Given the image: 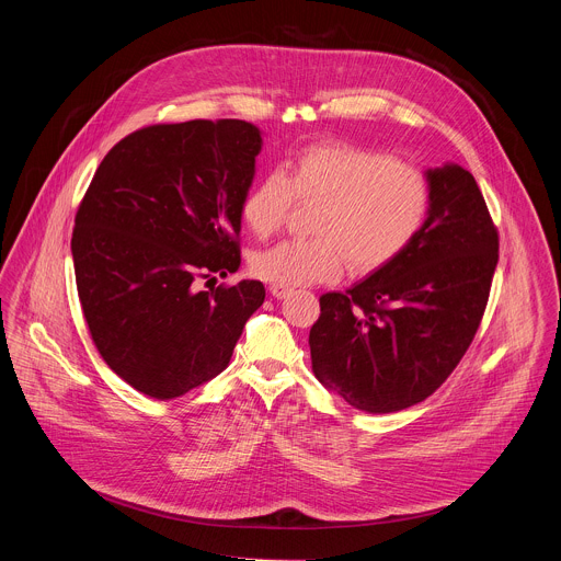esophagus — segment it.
<instances>
[{"mask_svg":"<svg viewBox=\"0 0 561 561\" xmlns=\"http://www.w3.org/2000/svg\"><path fill=\"white\" fill-rule=\"evenodd\" d=\"M290 293H293L290 286H284V284H273V286H271V295L277 297V299H284V297L290 295Z\"/></svg>","mask_w":561,"mask_h":561,"instance_id":"1","label":"esophagus"}]
</instances>
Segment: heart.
<instances>
[{
    "label": "heart",
    "mask_w": 561,
    "mask_h": 561,
    "mask_svg": "<svg viewBox=\"0 0 561 561\" xmlns=\"http://www.w3.org/2000/svg\"><path fill=\"white\" fill-rule=\"evenodd\" d=\"M317 204L312 239H290L260 251L251 271L273 284L335 282L348 262L353 275H373L402 257L422 234L433 191L426 173L383 150L312 144L255 182L242 202L253 234H275L290 208Z\"/></svg>",
    "instance_id": "b5f03b06"
}]
</instances>
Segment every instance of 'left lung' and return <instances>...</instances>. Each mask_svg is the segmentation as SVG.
I'll return each mask as SVG.
<instances>
[{"label":"left lung","instance_id":"8db88e82","mask_svg":"<svg viewBox=\"0 0 561 561\" xmlns=\"http://www.w3.org/2000/svg\"><path fill=\"white\" fill-rule=\"evenodd\" d=\"M431 215L415 244L346 293L319 297L312 373L364 413L431 397L466 355L489 304L500 232L474 178L428 171Z\"/></svg>","mask_w":561,"mask_h":561}]
</instances>
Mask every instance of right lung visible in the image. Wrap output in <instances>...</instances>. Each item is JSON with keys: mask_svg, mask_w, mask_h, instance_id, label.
I'll return each instance as SVG.
<instances>
[{"mask_svg": "<svg viewBox=\"0 0 561 561\" xmlns=\"http://www.w3.org/2000/svg\"><path fill=\"white\" fill-rule=\"evenodd\" d=\"M260 130L242 119L144 126L102 159L70 251L95 348L135 390L175 399L219 375L264 304L262 282L197 290L242 262Z\"/></svg>", "mask_w": 561, "mask_h": 561, "instance_id": "obj_1", "label": "right lung"}]
</instances>
